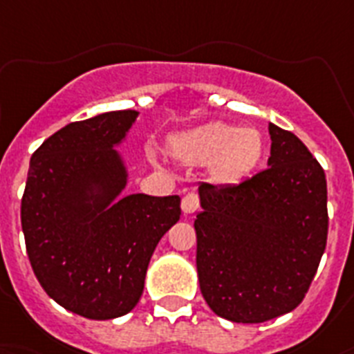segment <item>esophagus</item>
I'll return each instance as SVG.
<instances>
[{
    "label": "esophagus",
    "instance_id": "1",
    "mask_svg": "<svg viewBox=\"0 0 354 354\" xmlns=\"http://www.w3.org/2000/svg\"><path fill=\"white\" fill-rule=\"evenodd\" d=\"M198 208H199V196L196 194V192L190 190V192L183 194V198H181V210H183V214L185 215L194 214Z\"/></svg>",
    "mask_w": 354,
    "mask_h": 354
}]
</instances>
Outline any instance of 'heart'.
<instances>
[{
  "mask_svg": "<svg viewBox=\"0 0 354 354\" xmlns=\"http://www.w3.org/2000/svg\"><path fill=\"white\" fill-rule=\"evenodd\" d=\"M171 151L190 164H207L219 181H239L257 165L262 139L253 128H236L228 122H208L171 139Z\"/></svg>",
  "mask_w": 354,
  "mask_h": 354,
  "instance_id": "1",
  "label": "heart"
}]
</instances>
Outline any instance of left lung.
Listing matches in <instances>:
<instances>
[{"label":"left lung","mask_w":354,"mask_h":354,"mask_svg":"<svg viewBox=\"0 0 354 354\" xmlns=\"http://www.w3.org/2000/svg\"><path fill=\"white\" fill-rule=\"evenodd\" d=\"M269 167L235 185H199L196 266L219 317L254 324L305 299L328 239L326 174L292 131L269 124Z\"/></svg>","instance_id":"1"}]
</instances>
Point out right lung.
<instances>
[{
    "instance_id": "right-lung-1",
    "label": "right lung",
    "mask_w": 354,
    "mask_h": 354,
    "mask_svg": "<svg viewBox=\"0 0 354 354\" xmlns=\"http://www.w3.org/2000/svg\"><path fill=\"white\" fill-rule=\"evenodd\" d=\"M137 115L106 112L55 131L32 155L21 199L26 253L41 287L96 321L139 303L153 251L181 215L178 196L131 194L110 205L126 183L112 146Z\"/></svg>"
}]
</instances>
